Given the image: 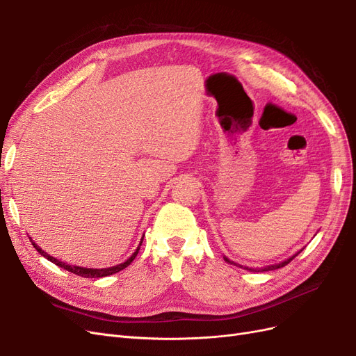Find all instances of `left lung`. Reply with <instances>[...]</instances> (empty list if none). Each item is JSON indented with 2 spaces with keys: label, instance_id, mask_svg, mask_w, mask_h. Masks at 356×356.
<instances>
[{
  "label": "left lung",
  "instance_id": "8db88e82",
  "mask_svg": "<svg viewBox=\"0 0 356 356\" xmlns=\"http://www.w3.org/2000/svg\"><path fill=\"white\" fill-rule=\"evenodd\" d=\"M300 252H302V250H299L296 254H293L291 257H289L287 261H283V262L275 264V265H268V266H264V268H249V266H241V265H238V264H236V262L229 261L228 257H224V259H225V262H228V264H231V265L240 266V268H244V269H248V271H254V273H264V271H274V269H278V268H283V266H286L287 264H290L293 259H295V257H296V256H298Z\"/></svg>",
  "mask_w": 356,
  "mask_h": 356
}]
</instances>
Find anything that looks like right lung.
I'll use <instances>...</instances> for the list:
<instances>
[{
	"label": "right lung",
	"instance_id": "add662e5",
	"mask_svg": "<svg viewBox=\"0 0 356 356\" xmlns=\"http://www.w3.org/2000/svg\"><path fill=\"white\" fill-rule=\"evenodd\" d=\"M32 241V240H31ZM141 243H143V240L140 241V246H141ZM32 244H33V248L38 250L40 253H41V256H44V257H47L48 261H51L53 264H56L57 266H60V268H63V269H66V271H69V273H73V274H76V275H81V277H85V278H100V277H107V275H113V274H116V273H119V271H122V269H125L128 265H131V262L136 259V256L138 254V250H140V246L137 248V250L134 252L132 254H131V257H128V259L124 262V264H119V265H116V266H110V268H102V269H95V268H82V266H75V265H69V264H65V262H61V261H58V259H56V257H53V256H50L48 254L47 252H44L40 246H36V244L32 241Z\"/></svg>",
	"mask_w": 356,
	"mask_h": 356
}]
</instances>
